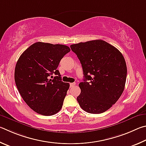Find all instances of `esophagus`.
Instances as JSON below:
<instances>
[{"instance_id": "1", "label": "esophagus", "mask_w": 146, "mask_h": 146, "mask_svg": "<svg viewBox=\"0 0 146 146\" xmlns=\"http://www.w3.org/2000/svg\"><path fill=\"white\" fill-rule=\"evenodd\" d=\"M75 85H76V83H70V87H73Z\"/></svg>"}]
</instances>
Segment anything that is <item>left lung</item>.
<instances>
[{
	"label": "left lung",
	"mask_w": 146,
	"mask_h": 146,
	"mask_svg": "<svg viewBox=\"0 0 146 146\" xmlns=\"http://www.w3.org/2000/svg\"><path fill=\"white\" fill-rule=\"evenodd\" d=\"M81 63L84 74L79 84L78 102L83 110L101 113L118 101L124 90L127 66L122 53L102 40L70 45Z\"/></svg>",
	"instance_id": "obj_1"
}]
</instances>
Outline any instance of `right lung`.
I'll list each match as a JSON object with an SVG mask.
<instances>
[{"mask_svg":"<svg viewBox=\"0 0 146 146\" xmlns=\"http://www.w3.org/2000/svg\"><path fill=\"white\" fill-rule=\"evenodd\" d=\"M70 51L66 45L38 42L28 47L18 60L15 83L25 103L36 113L50 116L62 108L70 85L61 81L57 68Z\"/></svg>","mask_w":146,"mask_h":146,"instance_id":"add662e5","label":"right lung"}]
</instances>
